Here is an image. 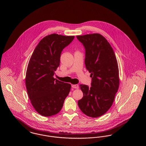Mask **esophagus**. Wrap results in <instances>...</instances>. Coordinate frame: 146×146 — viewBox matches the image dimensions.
<instances>
[{
  "label": "esophagus",
  "mask_w": 146,
  "mask_h": 146,
  "mask_svg": "<svg viewBox=\"0 0 146 146\" xmlns=\"http://www.w3.org/2000/svg\"><path fill=\"white\" fill-rule=\"evenodd\" d=\"M72 87L74 89H78L79 85L78 84H73V85H72Z\"/></svg>",
  "instance_id": "34e87169"
}]
</instances>
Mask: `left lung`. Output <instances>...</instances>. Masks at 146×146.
<instances>
[{"label": "left lung", "instance_id": "8db88e82", "mask_svg": "<svg viewBox=\"0 0 146 146\" xmlns=\"http://www.w3.org/2000/svg\"><path fill=\"white\" fill-rule=\"evenodd\" d=\"M85 49V64L91 86L80 85L83 97L78 104L85 115L99 117L109 110L119 86L118 62L111 45L98 33L77 35Z\"/></svg>", "mask_w": 146, "mask_h": 146}]
</instances>
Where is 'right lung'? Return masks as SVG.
Wrapping results in <instances>:
<instances>
[{"label": "right lung", "mask_w": 146, "mask_h": 146, "mask_svg": "<svg viewBox=\"0 0 146 146\" xmlns=\"http://www.w3.org/2000/svg\"><path fill=\"white\" fill-rule=\"evenodd\" d=\"M74 36L48 35L38 43L28 63L25 82L35 110L44 117L57 114L68 95L71 85L54 78L60 66L61 52Z\"/></svg>", "instance_id": "obj_1"}]
</instances>
